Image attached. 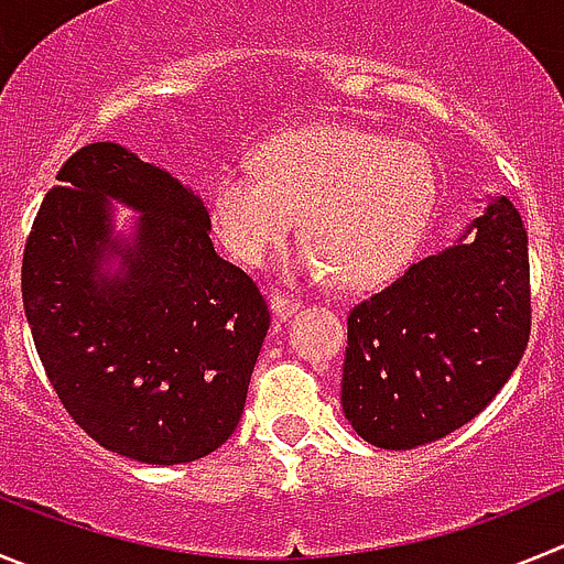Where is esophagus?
<instances>
[{
	"mask_svg": "<svg viewBox=\"0 0 564 564\" xmlns=\"http://www.w3.org/2000/svg\"><path fill=\"white\" fill-rule=\"evenodd\" d=\"M299 299L288 296V293H271V311L276 313V318H288L299 311Z\"/></svg>",
	"mask_w": 564,
	"mask_h": 564,
	"instance_id": "1",
	"label": "esophagus"
}]
</instances>
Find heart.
Listing matches in <instances>:
<instances>
[{"label": "heart", "mask_w": 564, "mask_h": 564, "mask_svg": "<svg viewBox=\"0 0 564 564\" xmlns=\"http://www.w3.org/2000/svg\"><path fill=\"white\" fill-rule=\"evenodd\" d=\"M435 203V163L421 147L325 123L262 143L253 169H226L208 212L223 246L251 268L285 242L299 217L307 246L291 273L367 291L410 262Z\"/></svg>", "instance_id": "1"}]
</instances>
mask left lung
Wrapping results in <instances>:
<instances>
[{"instance_id": "1", "label": "left lung", "mask_w": 564, "mask_h": 564, "mask_svg": "<svg viewBox=\"0 0 564 564\" xmlns=\"http://www.w3.org/2000/svg\"><path fill=\"white\" fill-rule=\"evenodd\" d=\"M528 234L488 197L449 248L421 259L347 316L341 410L378 449H415L486 410L531 333Z\"/></svg>"}]
</instances>
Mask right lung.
<instances>
[{"instance_id": "1", "label": "right lung", "mask_w": 564, "mask_h": 564, "mask_svg": "<svg viewBox=\"0 0 564 564\" xmlns=\"http://www.w3.org/2000/svg\"><path fill=\"white\" fill-rule=\"evenodd\" d=\"M115 205L139 214L129 232ZM22 299L53 390L104 449L177 466L234 435L271 313L166 169L112 141L78 149L28 237Z\"/></svg>"}]
</instances>
